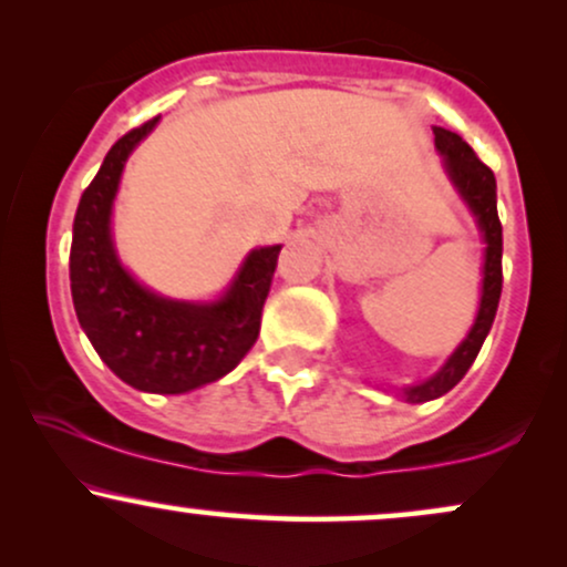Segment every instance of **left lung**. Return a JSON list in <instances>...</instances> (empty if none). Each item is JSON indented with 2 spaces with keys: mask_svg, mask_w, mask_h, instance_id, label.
I'll list each match as a JSON object with an SVG mask.
<instances>
[{
  "mask_svg": "<svg viewBox=\"0 0 567 567\" xmlns=\"http://www.w3.org/2000/svg\"><path fill=\"white\" fill-rule=\"evenodd\" d=\"M435 147L446 158V172L452 176L467 206L478 216L483 240H486V264H483V296L481 309L475 317L473 330L462 340V346L449 357L441 372H435L425 383L404 388V395L409 404H422V401L439 399V395L449 393L452 388L465 378L470 367H473L475 357H478L483 340H486L491 324H494L496 306H499L502 296V221L496 214V179L494 172L483 163L475 150L462 140L460 134L449 132V128L435 126Z\"/></svg>",
  "mask_w": 567,
  "mask_h": 567,
  "instance_id": "8db88e82",
  "label": "left lung"
}]
</instances>
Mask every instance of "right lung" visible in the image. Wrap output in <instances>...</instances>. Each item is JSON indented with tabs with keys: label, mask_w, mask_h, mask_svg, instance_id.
I'll use <instances>...</instances> for the list:
<instances>
[{
	"label": "right lung",
	"mask_w": 567,
	"mask_h": 567,
	"mask_svg": "<svg viewBox=\"0 0 567 567\" xmlns=\"http://www.w3.org/2000/svg\"><path fill=\"white\" fill-rule=\"evenodd\" d=\"M158 118L121 136L81 195L73 218L71 296L94 351L124 383L147 393H187L224 378L254 349L282 248L254 250L216 303L166 301L128 277L113 250L111 208L128 153Z\"/></svg>",
	"instance_id": "1"
}]
</instances>
